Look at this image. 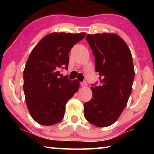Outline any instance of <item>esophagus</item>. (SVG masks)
I'll use <instances>...</instances> for the list:
<instances>
[{
    "label": "esophagus",
    "instance_id": "1",
    "mask_svg": "<svg viewBox=\"0 0 154 154\" xmlns=\"http://www.w3.org/2000/svg\"><path fill=\"white\" fill-rule=\"evenodd\" d=\"M81 87L85 88V87H87L88 83H87V82H86V81H83V82H81Z\"/></svg>",
    "mask_w": 154,
    "mask_h": 154
}]
</instances>
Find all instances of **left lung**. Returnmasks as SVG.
<instances>
[{
	"label": "left lung",
	"mask_w": 154,
	"mask_h": 154,
	"mask_svg": "<svg viewBox=\"0 0 154 154\" xmlns=\"http://www.w3.org/2000/svg\"><path fill=\"white\" fill-rule=\"evenodd\" d=\"M100 85L91 87L92 97L84 104V116L92 125L104 128L117 121L132 92L134 69L131 52L114 33L88 34Z\"/></svg>",
	"instance_id": "8db88e82"
}]
</instances>
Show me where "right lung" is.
<instances>
[{"instance_id": "add662e5", "label": "right lung", "mask_w": 154, "mask_h": 154, "mask_svg": "<svg viewBox=\"0 0 154 154\" xmlns=\"http://www.w3.org/2000/svg\"><path fill=\"white\" fill-rule=\"evenodd\" d=\"M85 35V33H49L29 54L23 89L29 112L38 123L52 125L62 121L66 104L79 90V82L62 77L59 69L62 65L67 69L71 48Z\"/></svg>"}]
</instances>
